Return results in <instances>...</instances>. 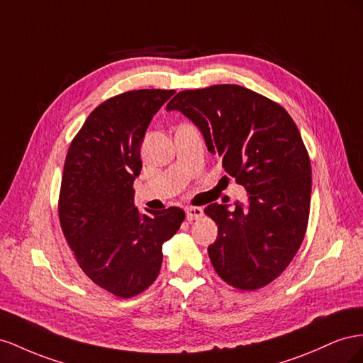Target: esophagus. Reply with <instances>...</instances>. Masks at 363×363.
<instances>
[{
  "mask_svg": "<svg viewBox=\"0 0 363 363\" xmlns=\"http://www.w3.org/2000/svg\"><path fill=\"white\" fill-rule=\"evenodd\" d=\"M185 214H187V220L193 222V220L201 219L203 211H202V208H199V206H189V208L185 210Z\"/></svg>",
  "mask_w": 363,
  "mask_h": 363,
  "instance_id": "1",
  "label": "esophagus"
}]
</instances>
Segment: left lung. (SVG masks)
<instances>
[{"instance_id": "obj_1", "label": "left lung", "mask_w": 363, "mask_h": 363, "mask_svg": "<svg viewBox=\"0 0 363 363\" xmlns=\"http://www.w3.org/2000/svg\"><path fill=\"white\" fill-rule=\"evenodd\" d=\"M181 111L219 155L225 172L250 193V205L205 208L217 225L208 246L214 271L239 291L272 283L294 260L307 231L312 165L289 112L239 85H213L176 94L167 111Z\"/></svg>"}]
</instances>
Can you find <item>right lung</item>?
<instances>
[{
    "label": "right lung",
    "instance_id": "add662e5",
    "mask_svg": "<svg viewBox=\"0 0 363 363\" xmlns=\"http://www.w3.org/2000/svg\"><path fill=\"white\" fill-rule=\"evenodd\" d=\"M173 89H135L92 111L72 138L59 193L67 243L92 283L118 298L137 296L158 278L162 245L179 230L178 206L143 214L133 205L141 143Z\"/></svg>",
    "mask_w": 363,
    "mask_h": 363
}]
</instances>
